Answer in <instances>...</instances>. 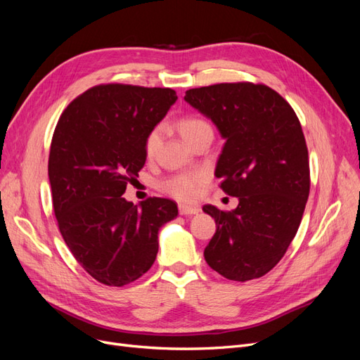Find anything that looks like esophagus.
<instances>
[{"label": "esophagus", "instance_id": "34e87169", "mask_svg": "<svg viewBox=\"0 0 360 360\" xmlns=\"http://www.w3.org/2000/svg\"><path fill=\"white\" fill-rule=\"evenodd\" d=\"M179 212H180V214H183V216H191V214L200 213V209H198V207H195V205H184V204H180V205H179Z\"/></svg>", "mask_w": 360, "mask_h": 360}]
</instances>
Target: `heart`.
I'll return each instance as SVG.
<instances>
[{"mask_svg":"<svg viewBox=\"0 0 360 360\" xmlns=\"http://www.w3.org/2000/svg\"><path fill=\"white\" fill-rule=\"evenodd\" d=\"M205 129H212V127L200 117H184L179 123V130L184 141H189L192 136L200 134L201 130H205ZM159 141H160V129L155 127L153 130H150V134L147 135L146 143H144L147 156L155 155V151L158 150V146H159ZM202 183H204V176L200 172H181V174H176V176L160 180L159 188L174 198L181 200V201H191L198 197Z\"/></svg>","mask_w":360,"mask_h":360,"instance_id":"1","label":"heart"}]
</instances>
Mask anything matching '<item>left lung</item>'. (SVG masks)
<instances>
[{"instance_id":"1","label":"left lung","mask_w":360,"mask_h":360,"mask_svg":"<svg viewBox=\"0 0 360 360\" xmlns=\"http://www.w3.org/2000/svg\"><path fill=\"white\" fill-rule=\"evenodd\" d=\"M209 117L225 139L214 176L238 198L231 212L214 205L216 233L204 258L226 279L264 276L296 236L309 197V159L299 118L264 84L225 82L191 89L184 96Z\"/></svg>"}]
</instances>
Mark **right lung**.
<instances>
[{
  "mask_svg": "<svg viewBox=\"0 0 360 360\" xmlns=\"http://www.w3.org/2000/svg\"><path fill=\"white\" fill-rule=\"evenodd\" d=\"M171 89L102 84L63 111L48 174L60 233L82 269L101 284L123 287L153 266L159 228L179 214L167 198L141 204L122 195L144 167V143L176 103Z\"/></svg>",
  "mask_w": 360,
  "mask_h": 360,
  "instance_id": "add662e5",
  "label": "right lung"
}]
</instances>
